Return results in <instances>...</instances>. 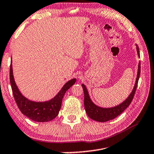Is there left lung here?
<instances>
[{"instance_id":"left-lung-1","label":"left lung","mask_w":154,"mask_h":154,"mask_svg":"<svg viewBox=\"0 0 154 154\" xmlns=\"http://www.w3.org/2000/svg\"><path fill=\"white\" fill-rule=\"evenodd\" d=\"M136 46V51H137V54L138 57H140L139 54V48L137 45ZM140 74V62H138V71L137 75H136V79L135 82V84L133 88L132 91L131 92L130 95L128 97L125 101H123L122 103L119 104L118 106L111 107V108H101L94 104L90 99V95L88 94V91L86 88V86L84 84H82L83 90H84V107L86 109V112L87 115L92 120L98 121V122H107L108 121L112 120L115 119L116 117L125 111L126 108L130 106L131 101L134 98V94H135L136 88H137L139 77Z\"/></svg>"}]
</instances>
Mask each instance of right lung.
I'll return each instance as SVG.
<instances>
[{"mask_svg": "<svg viewBox=\"0 0 154 154\" xmlns=\"http://www.w3.org/2000/svg\"><path fill=\"white\" fill-rule=\"evenodd\" d=\"M9 78L14 99L18 108L24 116L35 122H48L55 119L59 114L62 99L66 92L76 82L75 78L69 80L63 86L58 93L48 101H35L26 98L17 86L14 77L12 60H11Z\"/></svg>", "mask_w": 154, "mask_h": 154, "instance_id": "obj_1", "label": "right lung"}]
</instances>
